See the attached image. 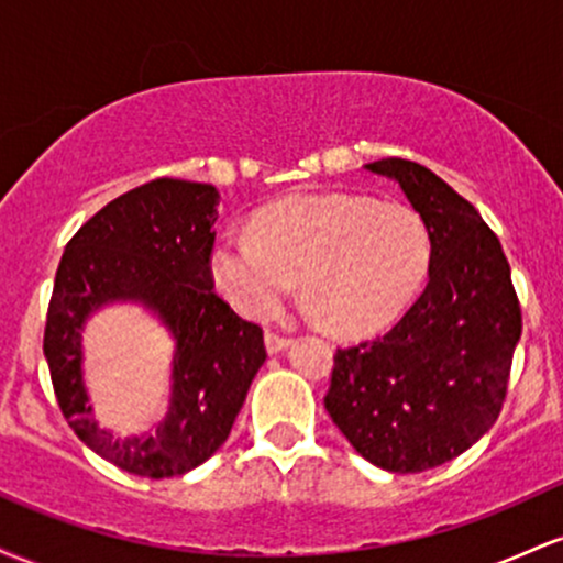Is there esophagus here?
Wrapping results in <instances>:
<instances>
[{
    "instance_id": "obj_1",
    "label": "esophagus",
    "mask_w": 563,
    "mask_h": 563,
    "mask_svg": "<svg viewBox=\"0 0 563 563\" xmlns=\"http://www.w3.org/2000/svg\"><path fill=\"white\" fill-rule=\"evenodd\" d=\"M264 346H267L269 354H277V352H283L286 346H290V339L277 331H267L264 333Z\"/></svg>"
}]
</instances>
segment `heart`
<instances>
[{
    "instance_id": "b5f03b06",
    "label": "heart",
    "mask_w": 563,
    "mask_h": 563,
    "mask_svg": "<svg viewBox=\"0 0 563 563\" xmlns=\"http://www.w3.org/2000/svg\"><path fill=\"white\" fill-rule=\"evenodd\" d=\"M431 235L418 211L371 198L294 196L264 209L254 232H228L211 277L245 318H269L296 280L328 331L360 335L389 325L429 273Z\"/></svg>"
}]
</instances>
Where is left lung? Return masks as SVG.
<instances>
[{
	"label": "left lung",
	"mask_w": 563,
	"mask_h": 563,
	"mask_svg": "<svg viewBox=\"0 0 563 563\" xmlns=\"http://www.w3.org/2000/svg\"><path fill=\"white\" fill-rule=\"evenodd\" d=\"M431 235L429 283L384 335L335 349L325 410L373 466L418 474L493 429L508 394L521 307L497 235L416 161L380 158Z\"/></svg>",
	"instance_id": "1"
}]
</instances>
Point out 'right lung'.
I'll return each instance as SVG.
<instances>
[{
  "mask_svg": "<svg viewBox=\"0 0 563 563\" xmlns=\"http://www.w3.org/2000/svg\"><path fill=\"white\" fill-rule=\"evenodd\" d=\"M217 203L211 185L151 179L87 219L57 264L44 357L63 418L89 450L147 479L187 474L209 461L267 360L262 328L214 294ZM115 298L156 308L178 339L173 407L147 438L113 440L97 430L80 384L82 320Z\"/></svg>",
  "mask_w": 563,
  "mask_h": 563,
  "instance_id": "add662e5",
  "label": "right lung"
}]
</instances>
